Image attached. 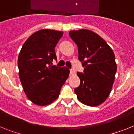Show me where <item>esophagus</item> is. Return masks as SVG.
<instances>
[{
  "mask_svg": "<svg viewBox=\"0 0 134 134\" xmlns=\"http://www.w3.org/2000/svg\"><path fill=\"white\" fill-rule=\"evenodd\" d=\"M70 73L71 75H74V74H75V71H74V70L71 69L70 70Z\"/></svg>",
  "mask_w": 134,
  "mask_h": 134,
  "instance_id": "obj_1",
  "label": "esophagus"
}]
</instances>
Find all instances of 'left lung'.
Listing matches in <instances>:
<instances>
[{
	"instance_id": "8db88e82",
	"label": "left lung",
	"mask_w": 134,
	"mask_h": 134,
	"mask_svg": "<svg viewBox=\"0 0 134 134\" xmlns=\"http://www.w3.org/2000/svg\"><path fill=\"white\" fill-rule=\"evenodd\" d=\"M69 35L78 46L79 59L84 73L77 72L80 80L74 89L77 99L91 107L100 105L109 95L117 72L115 57L107 42L88 29L70 31Z\"/></svg>"
}]
</instances>
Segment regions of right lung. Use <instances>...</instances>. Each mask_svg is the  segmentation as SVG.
<instances>
[{"instance_id": "obj_1", "label": "right lung", "mask_w": 134, "mask_h": 134, "mask_svg": "<svg viewBox=\"0 0 134 134\" xmlns=\"http://www.w3.org/2000/svg\"><path fill=\"white\" fill-rule=\"evenodd\" d=\"M62 35V31L47 29L35 32L26 40L19 54V76L24 92L39 106L56 100L69 76L66 67L51 65L57 60L54 49Z\"/></svg>"}]
</instances>
